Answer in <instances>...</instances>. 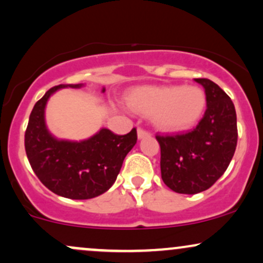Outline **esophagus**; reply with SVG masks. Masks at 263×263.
Returning a JSON list of instances; mask_svg holds the SVG:
<instances>
[{
  "label": "esophagus",
  "mask_w": 263,
  "mask_h": 263,
  "mask_svg": "<svg viewBox=\"0 0 263 263\" xmlns=\"http://www.w3.org/2000/svg\"><path fill=\"white\" fill-rule=\"evenodd\" d=\"M137 136H138V140H143V138H145V137H149L151 134L148 131H145V129L138 127Z\"/></svg>",
  "instance_id": "34e87169"
}]
</instances>
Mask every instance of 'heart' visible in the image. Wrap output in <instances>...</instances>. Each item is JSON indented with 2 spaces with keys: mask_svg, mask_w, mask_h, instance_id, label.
I'll list each match as a JSON object with an SVG mask.
<instances>
[{
  "mask_svg": "<svg viewBox=\"0 0 263 263\" xmlns=\"http://www.w3.org/2000/svg\"><path fill=\"white\" fill-rule=\"evenodd\" d=\"M128 104L136 111L153 116L159 129L179 132L200 121L207 98L197 85H159L136 88L128 94Z\"/></svg>",
  "mask_w": 263,
  "mask_h": 263,
  "instance_id": "obj_1",
  "label": "heart"
}]
</instances>
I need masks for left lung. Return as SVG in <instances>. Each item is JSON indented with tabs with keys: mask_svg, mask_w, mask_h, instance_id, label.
Here are the masks:
<instances>
[{
	"mask_svg": "<svg viewBox=\"0 0 263 263\" xmlns=\"http://www.w3.org/2000/svg\"><path fill=\"white\" fill-rule=\"evenodd\" d=\"M204 88L207 109L194 131L157 136L160 172L165 185L178 194L195 195L210 189L232 162L238 143L236 112L219 85L196 78Z\"/></svg>",
	"mask_w": 263,
	"mask_h": 263,
	"instance_id": "1",
	"label": "left lung"
}]
</instances>
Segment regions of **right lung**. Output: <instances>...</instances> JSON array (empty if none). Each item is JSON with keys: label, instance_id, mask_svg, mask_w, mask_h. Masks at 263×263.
<instances>
[{"label": "right lung", "instance_id": "1", "mask_svg": "<svg viewBox=\"0 0 263 263\" xmlns=\"http://www.w3.org/2000/svg\"><path fill=\"white\" fill-rule=\"evenodd\" d=\"M83 84H60L36 101L25 131V152L31 169L53 194L71 200L94 198L112 186L123 159L137 142V131L119 136L107 128L83 141L59 140L45 122L49 98L62 88ZM105 88H103V93Z\"/></svg>", "mask_w": 263, "mask_h": 263}]
</instances>
